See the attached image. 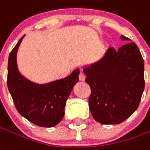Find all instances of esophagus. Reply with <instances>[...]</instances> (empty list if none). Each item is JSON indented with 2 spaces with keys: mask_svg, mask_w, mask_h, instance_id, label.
I'll return each mask as SVG.
<instances>
[{
  "mask_svg": "<svg viewBox=\"0 0 150 150\" xmlns=\"http://www.w3.org/2000/svg\"><path fill=\"white\" fill-rule=\"evenodd\" d=\"M79 79L80 81H84L85 80V75L83 72H80L79 75Z\"/></svg>",
  "mask_w": 150,
  "mask_h": 150,
  "instance_id": "esophagus-1",
  "label": "esophagus"
}]
</instances>
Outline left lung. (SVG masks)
I'll return each mask as SVG.
<instances>
[{
  "mask_svg": "<svg viewBox=\"0 0 150 150\" xmlns=\"http://www.w3.org/2000/svg\"><path fill=\"white\" fill-rule=\"evenodd\" d=\"M122 40L130 39L121 35ZM91 88L89 109L102 124H119L137 110L144 88V60L135 43L116 50L110 47L104 56L83 69Z\"/></svg>",
  "mask_w": 150,
  "mask_h": 150,
  "instance_id": "1",
  "label": "left lung"
}]
</instances>
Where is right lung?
I'll return each instance as SVG.
<instances>
[{"label": "right lung", "mask_w": 150, "mask_h": 150, "mask_svg": "<svg viewBox=\"0 0 150 150\" xmlns=\"http://www.w3.org/2000/svg\"><path fill=\"white\" fill-rule=\"evenodd\" d=\"M24 36L9 53L8 88L17 110L23 117L37 126L52 127L64 116L66 101L79 81V70L76 69L64 79L42 84L25 78L17 65V53Z\"/></svg>", "instance_id": "obj_1"}]
</instances>
